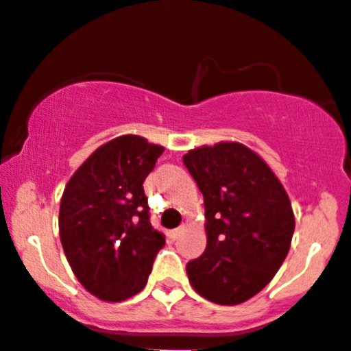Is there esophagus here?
I'll use <instances>...</instances> for the list:
<instances>
[{"label":"esophagus","mask_w":351,"mask_h":351,"mask_svg":"<svg viewBox=\"0 0 351 351\" xmlns=\"http://www.w3.org/2000/svg\"><path fill=\"white\" fill-rule=\"evenodd\" d=\"M180 234H182V229H180V228H178V229H173V231H171V236H173V238H175V239L178 238Z\"/></svg>","instance_id":"1"}]
</instances>
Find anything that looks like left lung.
<instances>
[{
  "label": "left lung",
  "mask_w": 351,
  "mask_h": 351,
  "mask_svg": "<svg viewBox=\"0 0 351 351\" xmlns=\"http://www.w3.org/2000/svg\"><path fill=\"white\" fill-rule=\"evenodd\" d=\"M186 169L204 195L207 246L189 261L197 293L236 306L270 284L292 243L295 219L284 185L241 143L190 149Z\"/></svg>",
  "instance_id": "1"
}]
</instances>
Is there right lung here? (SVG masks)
Segmentation results:
<instances>
[{"label": "right lung", "instance_id": "obj_1", "mask_svg": "<svg viewBox=\"0 0 351 351\" xmlns=\"http://www.w3.org/2000/svg\"><path fill=\"white\" fill-rule=\"evenodd\" d=\"M162 151L134 134L115 137L67 182L59 207L62 250L80 284L98 299L120 302L141 292L165 246L143 189Z\"/></svg>", "mask_w": 351, "mask_h": 351}]
</instances>
